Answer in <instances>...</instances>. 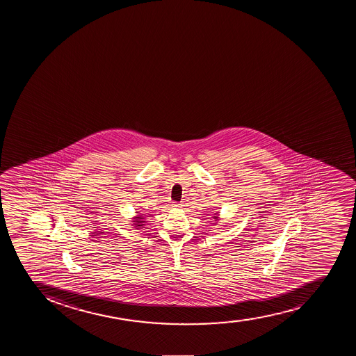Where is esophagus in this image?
Returning a JSON list of instances; mask_svg holds the SVG:
<instances>
[{"label": "esophagus", "mask_w": 356, "mask_h": 356, "mask_svg": "<svg viewBox=\"0 0 356 356\" xmlns=\"http://www.w3.org/2000/svg\"><path fill=\"white\" fill-rule=\"evenodd\" d=\"M172 207H174V208H180L181 204L180 203H177V202H175V203L172 204Z\"/></svg>", "instance_id": "obj_1"}]
</instances>
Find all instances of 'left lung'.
Wrapping results in <instances>:
<instances>
[{
	"mask_svg": "<svg viewBox=\"0 0 356 356\" xmlns=\"http://www.w3.org/2000/svg\"><path fill=\"white\" fill-rule=\"evenodd\" d=\"M213 219H218V217H217V216H213Z\"/></svg>",
	"mask_w": 356,
	"mask_h": 356,
	"instance_id": "left-lung-1",
	"label": "left lung"
}]
</instances>
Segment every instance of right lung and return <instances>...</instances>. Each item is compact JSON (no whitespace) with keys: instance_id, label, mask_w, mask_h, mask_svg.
<instances>
[{"instance_id":"obj_1","label":"right lung","mask_w":356,"mask_h":356,"mask_svg":"<svg viewBox=\"0 0 356 356\" xmlns=\"http://www.w3.org/2000/svg\"><path fill=\"white\" fill-rule=\"evenodd\" d=\"M143 219H144V217H143V216H138V217H134V227H136V229H138V226H143L144 225V224H143V222H144V220H143Z\"/></svg>"}]
</instances>
